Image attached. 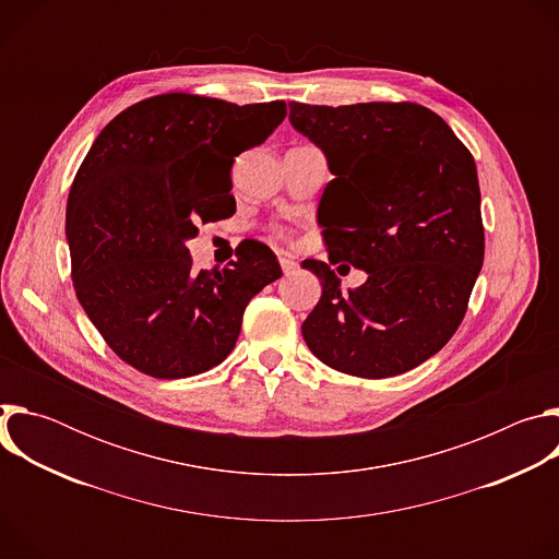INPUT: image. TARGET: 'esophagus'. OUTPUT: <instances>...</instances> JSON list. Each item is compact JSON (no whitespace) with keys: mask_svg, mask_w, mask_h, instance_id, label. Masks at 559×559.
Here are the masks:
<instances>
[{"mask_svg":"<svg viewBox=\"0 0 559 559\" xmlns=\"http://www.w3.org/2000/svg\"><path fill=\"white\" fill-rule=\"evenodd\" d=\"M278 263H281V267H283V274H285V276H289V274H294V272L298 270V263H296L294 259H289V257H281Z\"/></svg>","mask_w":559,"mask_h":559,"instance_id":"obj_1","label":"esophagus"}]
</instances>
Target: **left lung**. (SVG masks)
<instances>
[{"mask_svg":"<svg viewBox=\"0 0 559 559\" xmlns=\"http://www.w3.org/2000/svg\"><path fill=\"white\" fill-rule=\"evenodd\" d=\"M289 121L325 152L334 175L318 203L330 263L367 272L343 294L328 263L302 261L323 285L302 338L336 371L405 373L455 334L483 270L473 156L442 117L409 102H292Z\"/></svg>","mask_w":559,"mask_h":559,"instance_id":"left-lung-1","label":"left lung"}]
</instances>
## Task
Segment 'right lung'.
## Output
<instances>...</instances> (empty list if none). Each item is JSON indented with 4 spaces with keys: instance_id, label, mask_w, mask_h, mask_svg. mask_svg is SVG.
I'll return each mask as SVG.
<instances>
[{
    "instance_id": "obj_1",
    "label": "right lung",
    "mask_w": 559,
    "mask_h": 559,
    "mask_svg": "<svg viewBox=\"0 0 559 559\" xmlns=\"http://www.w3.org/2000/svg\"><path fill=\"white\" fill-rule=\"evenodd\" d=\"M285 102L236 106L168 93L119 112L76 170L66 238L79 302L110 349L152 378L223 362L252 296L281 278L254 241L223 270H192L199 223L231 216L234 158L285 119Z\"/></svg>"
}]
</instances>
